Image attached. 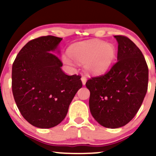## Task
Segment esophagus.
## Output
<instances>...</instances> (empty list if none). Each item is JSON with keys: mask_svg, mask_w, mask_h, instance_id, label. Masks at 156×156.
<instances>
[{"mask_svg": "<svg viewBox=\"0 0 156 156\" xmlns=\"http://www.w3.org/2000/svg\"><path fill=\"white\" fill-rule=\"evenodd\" d=\"M87 78L84 76H82L81 77V81H82V83H83V85H85L86 83H87Z\"/></svg>", "mask_w": 156, "mask_h": 156, "instance_id": "obj_1", "label": "esophagus"}]
</instances>
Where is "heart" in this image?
<instances>
[{
  "label": "heart",
  "mask_w": 156,
  "mask_h": 156,
  "mask_svg": "<svg viewBox=\"0 0 156 156\" xmlns=\"http://www.w3.org/2000/svg\"><path fill=\"white\" fill-rule=\"evenodd\" d=\"M68 53L69 55H62L64 63L74 66L73 59L83 63L86 72L92 76L106 73L117 57V50L114 44L97 39L76 42L69 47Z\"/></svg>",
  "instance_id": "b5f03b06"
}]
</instances>
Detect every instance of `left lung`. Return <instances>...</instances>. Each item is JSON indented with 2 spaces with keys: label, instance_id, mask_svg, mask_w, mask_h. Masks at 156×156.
<instances>
[{
  "label": "left lung",
  "instance_id": "1",
  "mask_svg": "<svg viewBox=\"0 0 156 156\" xmlns=\"http://www.w3.org/2000/svg\"><path fill=\"white\" fill-rule=\"evenodd\" d=\"M114 37L118 42V62L105 75L86 83L90 92L91 114L108 128L124 126L135 117L148 86V67L141 51L128 37Z\"/></svg>",
  "mask_w": 156,
  "mask_h": 156
}]
</instances>
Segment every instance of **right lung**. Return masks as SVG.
Returning a JSON list of instances; mask_svg holds the SVG:
<instances>
[{
  "instance_id": "right-lung-1",
  "label": "right lung",
  "mask_w": 156,
  "mask_h": 156,
  "mask_svg": "<svg viewBox=\"0 0 156 156\" xmlns=\"http://www.w3.org/2000/svg\"><path fill=\"white\" fill-rule=\"evenodd\" d=\"M62 38L45 36L29 41L16 57L12 73V93L24 119L39 128L58 125L82 87L80 76H67L53 52Z\"/></svg>"
}]
</instances>
